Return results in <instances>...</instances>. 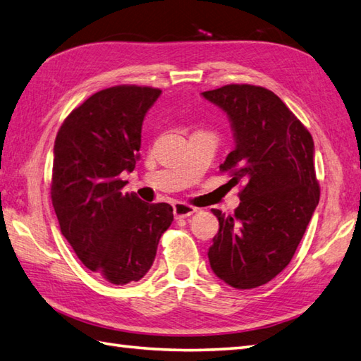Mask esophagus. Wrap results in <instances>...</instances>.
Returning a JSON list of instances; mask_svg holds the SVG:
<instances>
[{
  "instance_id": "obj_1",
  "label": "esophagus",
  "mask_w": 361,
  "mask_h": 361,
  "mask_svg": "<svg viewBox=\"0 0 361 361\" xmlns=\"http://www.w3.org/2000/svg\"><path fill=\"white\" fill-rule=\"evenodd\" d=\"M197 212V208L194 206H190L188 203H175L173 204V214L176 219H186L189 216H192V214Z\"/></svg>"
}]
</instances>
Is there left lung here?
<instances>
[{
    "label": "left lung",
    "mask_w": 361,
    "mask_h": 361,
    "mask_svg": "<svg viewBox=\"0 0 361 361\" xmlns=\"http://www.w3.org/2000/svg\"><path fill=\"white\" fill-rule=\"evenodd\" d=\"M224 110L235 147L221 172L243 183L233 216L219 209V233L208 251L217 278L234 288L264 286L286 268L319 202L312 135L273 91L231 83L204 91Z\"/></svg>",
    "instance_id": "obj_1"
}]
</instances>
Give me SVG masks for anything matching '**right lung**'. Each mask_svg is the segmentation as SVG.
<instances>
[{
    "label": "right lung",
    "mask_w": 361,
    "mask_h": 361,
    "mask_svg": "<svg viewBox=\"0 0 361 361\" xmlns=\"http://www.w3.org/2000/svg\"><path fill=\"white\" fill-rule=\"evenodd\" d=\"M161 90L118 85L90 96L63 121L54 144L51 200L60 231L82 264L114 286L140 281L171 226L167 203L124 194L141 149L145 113Z\"/></svg>",
    "instance_id": "right-lung-1"
}]
</instances>
